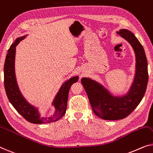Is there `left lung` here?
<instances>
[{
  "label": "left lung",
  "mask_w": 153,
  "mask_h": 153,
  "mask_svg": "<svg viewBox=\"0 0 153 153\" xmlns=\"http://www.w3.org/2000/svg\"><path fill=\"white\" fill-rule=\"evenodd\" d=\"M117 33L131 45L135 53V76L128 93L122 97L113 96L97 82L86 77L81 79L93 111L105 120H122L128 116L142 101L149 81L147 59L142 45L127 29H121Z\"/></svg>",
  "instance_id": "obj_1"
}]
</instances>
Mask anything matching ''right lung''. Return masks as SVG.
<instances>
[{"instance_id": "1", "label": "right lung", "mask_w": 153, "mask_h": 153, "mask_svg": "<svg viewBox=\"0 0 153 153\" xmlns=\"http://www.w3.org/2000/svg\"><path fill=\"white\" fill-rule=\"evenodd\" d=\"M25 38V36L18 38L11 45L6 56L4 65V85L7 96L18 113H20L28 122L33 124H43L56 122L62 117L66 113L70 87L73 84L77 82L78 80V77L76 76L69 79L64 83L60 88L53 102V104L56 109L53 117L40 118L37 108L29 104L22 97L18 89L16 79L14 71L16 47Z\"/></svg>"}]
</instances>
